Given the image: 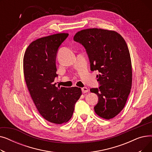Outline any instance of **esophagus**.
Here are the masks:
<instances>
[{
	"label": "esophagus",
	"instance_id": "esophagus-1",
	"mask_svg": "<svg viewBox=\"0 0 152 152\" xmlns=\"http://www.w3.org/2000/svg\"><path fill=\"white\" fill-rule=\"evenodd\" d=\"M81 91H82V92L84 94V93H86L87 92H88V89H87V87H83V88H81Z\"/></svg>",
	"mask_w": 152,
	"mask_h": 152
}]
</instances>
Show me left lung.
<instances>
[{
  "label": "left lung",
  "instance_id": "1",
  "mask_svg": "<svg viewBox=\"0 0 152 152\" xmlns=\"http://www.w3.org/2000/svg\"><path fill=\"white\" fill-rule=\"evenodd\" d=\"M73 39L85 48L91 70L99 72V87L90 90L99 97L95 112L104 119L114 118L124 107L132 86L131 60L126 41L114 31L97 28L79 31Z\"/></svg>",
  "mask_w": 152,
  "mask_h": 152
}]
</instances>
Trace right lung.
<instances>
[{
  "instance_id": "obj_1",
  "label": "right lung",
  "mask_w": 152,
  "mask_h": 152,
  "mask_svg": "<svg viewBox=\"0 0 152 152\" xmlns=\"http://www.w3.org/2000/svg\"><path fill=\"white\" fill-rule=\"evenodd\" d=\"M68 34L60 33L38 39L28 47L23 58L25 81L39 113L55 124L68 121L82 94L77 87H56V58Z\"/></svg>"
}]
</instances>
